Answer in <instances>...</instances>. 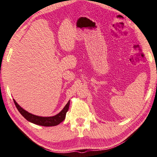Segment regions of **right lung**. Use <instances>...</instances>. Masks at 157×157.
I'll return each instance as SVG.
<instances>
[{
	"label": "right lung",
	"mask_w": 157,
	"mask_h": 157,
	"mask_svg": "<svg viewBox=\"0 0 157 157\" xmlns=\"http://www.w3.org/2000/svg\"><path fill=\"white\" fill-rule=\"evenodd\" d=\"M13 101L20 113H21L27 121H29L31 123L42 126H55L63 121L65 117H66V114L68 110H69L70 104L69 100L66 104V106L64 107L63 109L56 115L52 117H40L33 115V114H31L24 110L23 108L19 106L18 103L15 101V99H13Z\"/></svg>",
	"instance_id": "right-lung-1"
}]
</instances>
